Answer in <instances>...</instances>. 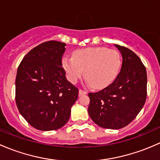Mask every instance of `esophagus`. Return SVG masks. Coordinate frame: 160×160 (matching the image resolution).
<instances>
[{"label":"esophagus","mask_w":160,"mask_h":160,"mask_svg":"<svg viewBox=\"0 0 160 160\" xmlns=\"http://www.w3.org/2000/svg\"><path fill=\"white\" fill-rule=\"evenodd\" d=\"M83 94H87V91H85V90H83L82 89L79 90V95H80V96H81V95H83Z\"/></svg>","instance_id":"esophagus-1"}]
</instances>
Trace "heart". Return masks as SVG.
<instances>
[{
    "mask_svg": "<svg viewBox=\"0 0 160 160\" xmlns=\"http://www.w3.org/2000/svg\"><path fill=\"white\" fill-rule=\"evenodd\" d=\"M121 66L118 52L105 47L78 49L72 56L62 58V67L71 83H77L85 70L87 82L96 89L109 86L118 75Z\"/></svg>",
    "mask_w": 160,
    "mask_h": 160,
    "instance_id": "heart-1",
    "label": "heart"
}]
</instances>
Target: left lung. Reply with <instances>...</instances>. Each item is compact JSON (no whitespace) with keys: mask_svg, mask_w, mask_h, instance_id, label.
Returning <instances> with one entry per match:
<instances>
[{"mask_svg":"<svg viewBox=\"0 0 160 160\" xmlns=\"http://www.w3.org/2000/svg\"><path fill=\"white\" fill-rule=\"evenodd\" d=\"M122 56V65L115 80L107 88L89 93L88 113L102 128L119 129L135 118L147 96V74L144 64L132 50L115 45Z\"/></svg>","mask_w":160,"mask_h":160,"instance_id":"1","label":"left lung"}]
</instances>
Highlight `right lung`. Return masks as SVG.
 <instances>
[{
  "label": "right lung",
  "mask_w": 160,
  "mask_h": 160,
  "mask_svg": "<svg viewBox=\"0 0 160 160\" xmlns=\"http://www.w3.org/2000/svg\"><path fill=\"white\" fill-rule=\"evenodd\" d=\"M66 44L48 41L25 55L17 71L15 101L30 125L41 131L62 128L79 90L66 78L62 57Z\"/></svg>",
  "instance_id": "right-lung-1"
}]
</instances>
